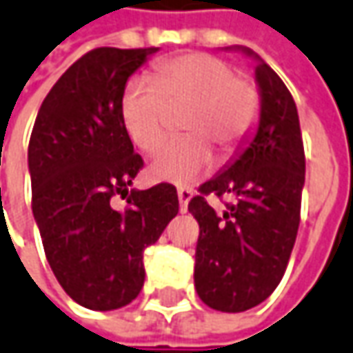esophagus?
<instances>
[{"label": "esophagus", "instance_id": "obj_1", "mask_svg": "<svg viewBox=\"0 0 353 353\" xmlns=\"http://www.w3.org/2000/svg\"><path fill=\"white\" fill-rule=\"evenodd\" d=\"M193 196V191L191 189H185V187H179L177 189V199H179V210L181 212H187V205Z\"/></svg>", "mask_w": 353, "mask_h": 353}]
</instances>
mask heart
Listing matches in <instances>:
<instances>
[{
    "label": "heart",
    "instance_id": "1",
    "mask_svg": "<svg viewBox=\"0 0 353 353\" xmlns=\"http://www.w3.org/2000/svg\"><path fill=\"white\" fill-rule=\"evenodd\" d=\"M187 106L179 127L189 133L154 150L148 176L154 181L189 185L207 174L214 154L208 145L228 150L255 121L259 96L247 79L224 59L185 54L162 61L150 79L135 77L121 96V119L129 139L150 150L162 139L170 108Z\"/></svg>",
    "mask_w": 353,
    "mask_h": 353
}]
</instances>
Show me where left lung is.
<instances>
[{"label":"left lung","instance_id":"8db88e82","mask_svg":"<svg viewBox=\"0 0 353 353\" xmlns=\"http://www.w3.org/2000/svg\"><path fill=\"white\" fill-rule=\"evenodd\" d=\"M255 61L257 127L236 157L199 187L189 203L199 222L195 288L208 307L241 313L263 303L280 284L296 243L305 154L294 98L282 79L245 46H232ZM232 199L216 215L204 195Z\"/></svg>","mask_w":353,"mask_h":353}]
</instances>
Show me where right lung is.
Segmentation results:
<instances>
[{
    "label": "right lung",
    "instance_id": "obj_1",
    "mask_svg": "<svg viewBox=\"0 0 353 353\" xmlns=\"http://www.w3.org/2000/svg\"><path fill=\"white\" fill-rule=\"evenodd\" d=\"M158 48H96L59 77L28 143L32 214L46 259L67 296L94 311L131 303L145 282L143 253L179 210L170 183L129 187L143 168L121 119L129 77ZM128 196L117 211L111 196Z\"/></svg>",
    "mask_w": 353,
    "mask_h": 353
}]
</instances>
